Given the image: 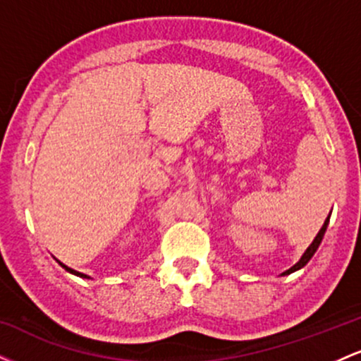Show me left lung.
<instances>
[{"instance_id": "1", "label": "left lung", "mask_w": 361, "mask_h": 361, "mask_svg": "<svg viewBox=\"0 0 361 361\" xmlns=\"http://www.w3.org/2000/svg\"><path fill=\"white\" fill-rule=\"evenodd\" d=\"M329 219H331V214L327 215L326 217V221H324V224H322V227H321V231H319L317 233V235L316 238H314V241L310 243V246L307 247V250L304 251V255L300 256V259L297 261L295 264H293L292 268H288L287 271H283L281 273V276H285V275H290V273H293V271H297V270H300V268H304L305 264L309 263V259L312 258L314 256V252L317 251V247H319V244H321V241H322V238H324V233H326V229H327V224H329Z\"/></svg>"}]
</instances>
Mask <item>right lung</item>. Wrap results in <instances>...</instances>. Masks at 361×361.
Returning a JSON list of instances; mask_svg holds the SVG:
<instances>
[{"label":"right lung","mask_w":361,"mask_h":361,"mask_svg":"<svg viewBox=\"0 0 361 361\" xmlns=\"http://www.w3.org/2000/svg\"><path fill=\"white\" fill-rule=\"evenodd\" d=\"M56 261H57V263H59V264H61V267H62V268H64V270H66V271H69V273H71V275H76V276H80V279H91V276H88V275H85V273H80V271L73 270V268L66 267V264H64V263H61V261H59V259H56Z\"/></svg>","instance_id":"add662e5"}]
</instances>
